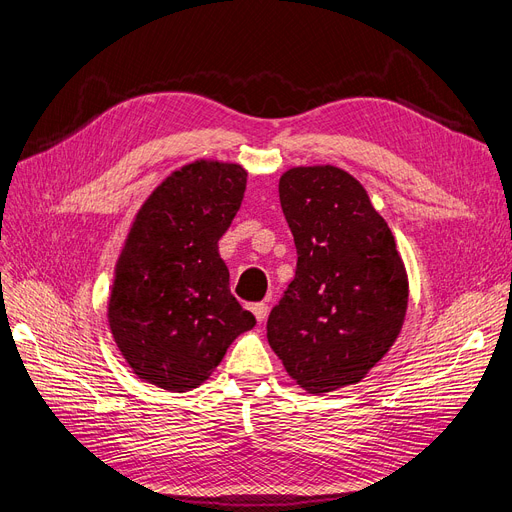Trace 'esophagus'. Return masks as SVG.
<instances>
[{"instance_id":"34e87169","label":"esophagus","mask_w":512,"mask_h":512,"mask_svg":"<svg viewBox=\"0 0 512 512\" xmlns=\"http://www.w3.org/2000/svg\"><path fill=\"white\" fill-rule=\"evenodd\" d=\"M251 312L255 314V318L259 320V323H263V320H266V316H268V304H263V301H259V304L251 306Z\"/></svg>"}]
</instances>
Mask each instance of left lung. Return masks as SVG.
<instances>
[{
	"mask_svg": "<svg viewBox=\"0 0 512 512\" xmlns=\"http://www.w3.org/2000/svg\"><path fill=\"white\" fill-rule=\"evenodd\" d=\"M297 270L270 312L268 342L310 394L352 386L399 337L409 278L367 189L331 164L293 166L278 183Z\"/></svg>",
	"mask_w": 512,
	"mask_h": 512,
	"instance_id": "8db88e82",
	"label": "left lung"
}]
</instances>
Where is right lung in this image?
<instances>
[{
    "instance_id": "1",
    "label": "right lung",
    "mask_w": 512,
    "mask_h": 512,
    "mask_svg": "<svg viewBox=\"0 0 512 512\" xmlns=\"http://www.w3.org/2000/svg\"><path fill=\"white\" fill-rule=\"evenodd\" d=\"M246 168L194 160L139 208L113 272L107 323L139 380L166 392L204 384L255 316L230 293L219 238L242 204Z\"/></svg>"
}]
</instances>
